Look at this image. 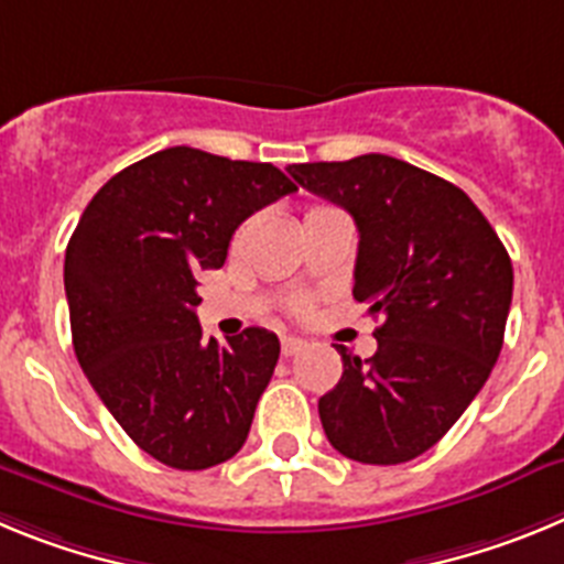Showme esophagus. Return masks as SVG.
<instances>
[{
  "label": "esophagus",
  "mask_w": 564,
  "mask_h": 564,
  "mask_svg": "<svg viewBox=\"0 0 564 564\" xmlns=\"http://www.w3.org/2000/svg\"><path fill=\"white\" fill-rule=\"evenodd\" d=\"M305 347V341L296 336H282V356H296Z\"/></svg>",
  "instance_id": "1"
}]
</instances>
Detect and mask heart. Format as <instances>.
<instances>
[{
    "label": "heart",
    "instance_id": "1",
    "mask_svg": "<svg viewBox=\"0 0 564 564\" xmlns=\"http://www.w3.org/2000/svg\"><path fill=\"white\" fill-rule=\"evenodd\" d=\"M293 311H296V313H305V311H307V302H305V299H299V302H293Z\"/></svg>",
    "mask_w": 564,
    "mask_h": 564
}]
</instances>
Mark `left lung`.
<instances>
[{
    "label": "left lung",
    "instance_id": "8db88e82",
    "mask_svg": "<svg viewBox=\"0 0 564 564\" xmlns=\"http://www.w3.org/2000/svg\"><path fill=\"white\" fill-rule=\"evenodd\" d=\"M288 172L350 212L352 296L381 316L372 358L336 344L344 372L318 398L327 441L358 463L412 460L455 426L500 356L514 291L506 246L463 188L390 154Z\"/></svg>",
    "mask_w": 564,
    "mask_h": 564
}]
</instances>
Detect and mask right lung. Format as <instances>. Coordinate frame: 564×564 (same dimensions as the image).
Wrapping results in <instances>:
<instances>
[{
	"label": "right lung",
	"instance_id": "1",
	"mask_svg": "<svg viewBox=\"0 0 564 564\" xmlns=\"http://www.w3.org/2000/svg\"><path fill=\"white\" fill-rule=\"evenodd\" d=\"M296 192L271 163L172 147L118 172L64 257L73 347L93 390L154 460L200 471L237 455L279 358L262 327L203 338L197 273L239 223Z\"/></svg>",
	"mask_w": 564,
	"mask_h": 564
}]
</instances>
